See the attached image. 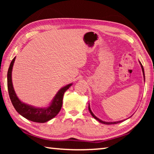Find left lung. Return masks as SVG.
<instances>
[{"mask_svg":"<svg viewBox=\"0 0 154 154\" xmlns=\"http://www.w3.org/2000/svg\"><path fill=\"white\" fill-rule=\"evenodd\" d=\"M140 66H141V68H142V71H143V75H144V78H145L144 69H143V67L142 64H141V63H140ZM88 109H89V111H90V112L91 115H92V116L94 117V118L96 119V120H98V122H100V123H102V124H116L119 123V122H122V121H119V122H103V121H102V120H100V119H98V118H96V117L94 116V115L93 114V113H92V111H91V109H90V105H89V106H88Z\"/></svg>","mask_w":154,"mask_h":154,"instance_id":"8db88e82","label":"left lung"}]
</instances>
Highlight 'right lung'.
<instances>
[{"mask_svg":"<svg viewBox=\"0 0 154 154\" xmlns=\"http://www.w3.org/2000/svg\"><path fill=\"white\" fill-rule=\"evenodd\" d=\"M15 58L12 60L10 64L8 72H7V88L9 98L14 105L15 110L19 113L21 116L24 117L26 119L38 123H44L57 116V114L60 111L62 105V99H63L64 94L69 88L71 86L72 83L69 84L61 88L57 93L55 98H54L51 105L48 107L42 108H35L34 106L28 105L26 104L21 102L19 98L17 97L14 90L11 80V72L13 66L15 62Z\"/></svg>","mask_w":154,"mask_h":154,"instance_id":"right-lung-1","label":"right lung"}]
</instances>
